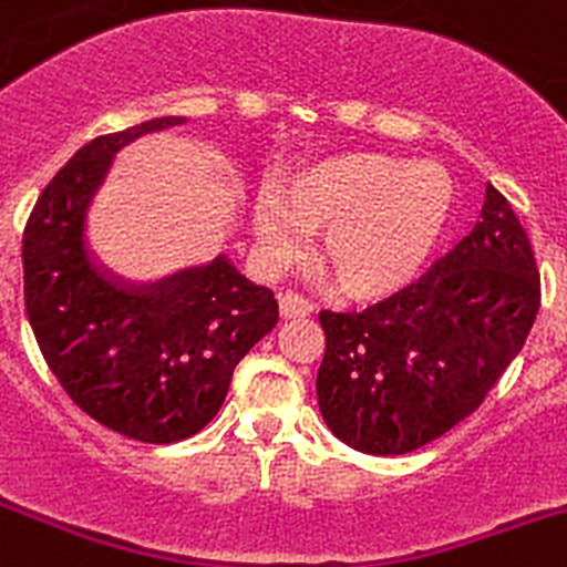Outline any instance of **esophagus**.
Listing matches in <instances>:
<instances>
[{
  "label": "esophagus",
  "mask_w": 567,
  "mask_h": 567,
  "mask_svg": "<svg viewBox=\"0 0 567 567\" xmlns=\"http://www.w3.org/2000/svg\"><path fill=\"white\" fill-rule=\"evenodd\" d=\"M279 312H282L285 318H305L312 312V301L307 299V296L296 293V290H285V293L279 296Z\"/></svg>",
  "instance_id": "1"
}]
</instances>
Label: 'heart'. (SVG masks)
<instances>
[{
    "label": "heart",
    "instance_id": "obj_1",
    "mask_svg": "<svg viewBox=\"0 0 567 567\" xmlns=\"http://www.w3.org/2000/svg\"><path fill=\"white\" fill-rule=\"evenodd\" d=\"M452 177L437 163L351 152L299 168L282 199L255 207V233L277 260L301 251V229L323 233L321 268L343 293L373 299L410 282L452 210Z\"/></svg>",
    "mask_w": 567,
    "mask_h": 567
}]
</instances>
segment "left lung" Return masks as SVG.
I'll list each match as a JSON object with an SVG mask.
<instances>
[{
	"label": "left lung",
	"instance_id": "obj_1",
	"mask_svg": "<svg viewBox=\"0 0 567 567\" xmlns=\"http://www.w3.org/2000/svg\"><path fill=\"white\" fill-rule=\"evenodd\" d=\"M540 310V271L507 196L421 279L365 310H321L318 410L362 454H406L487 399Z\"/></svg>",
	"mask_w": 567,
	"mask_h": 567
}]
</instances>
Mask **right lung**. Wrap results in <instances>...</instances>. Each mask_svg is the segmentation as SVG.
Returning <instances> with one entry per match:
<instances>
[{
  "instance_id": "add662e5",
  "label": "right lung",
  "mask_w": 567,
  "mask_h": 567,
  "mask_svg": "<svg viewBox=\"0 0 567 567\" xmlns=\"http://www.w3.org/2000/svg\"><path fill=\"white\" fill-rule=\"evenodd\" d=\"M152 118L93 137L41 190L24 227V305L41 354L82 412L118 435L177 443L213 421L279 305L227 257L157 285L121 282L85 244V210L115 152Z\"/></svg>"
}]
</instances>
